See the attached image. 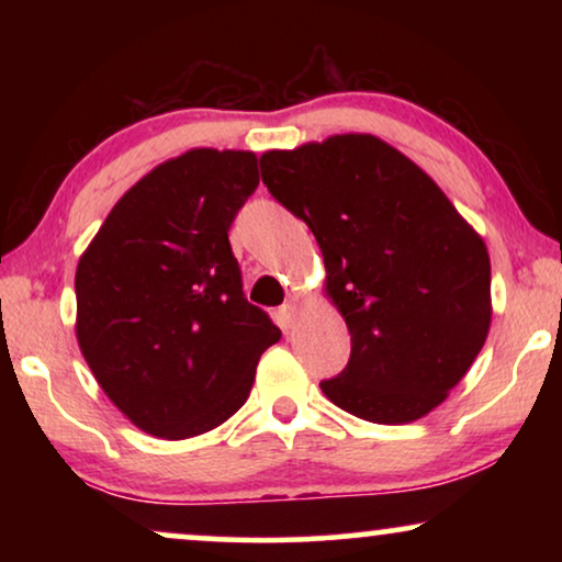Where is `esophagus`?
<instances>
[{"label":"esophagus","instance_id":"34e87169","mask_svg":"<svg viewBox=\"0 0 562 562\" xmlns=\"http://www.w3.org/2000/svg\"><path fill=\"white\" fill-rule=\"evenodd\" d=\"M279 317H281V325L283 327H294V319H296V304L294 302H286L279 310Z\"/></svg>","mask_w":562,"mask_h":562}]
</instances>
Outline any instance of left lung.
Segmentation results:
<instances>
[{
	"label": "left lung",
	"instance_id": "8db88e82",
	"mask_svg": "<svg viewBox=\"0 0 562 562\" xmlns=\"http://www.w3.org/2000/svg\"><path fill=\"white\" fill-rule=\"evenodd\" d=\"M260 176L317 237L325 291L350 329L348 366L319 389L375 425L425 417L486 342V243L417 164L373 135L268 150Z\"/></svg>",
	"mask_w": 562,
	"mask_h": 562
}]
</instances>
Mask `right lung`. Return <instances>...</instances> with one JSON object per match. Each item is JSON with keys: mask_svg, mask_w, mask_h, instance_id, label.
<instances>
[{"mask_svg": "<svg viewBox=\"0 0 562 562\" xmlns=\"http://www.w3.org/2000/svg\"><path fill=\"white\" fill-rule=\"evenodd\" d=\"M250 150L194 148L143 176L76 268V337L112 404L164 440L233 417L281 329L243 294L229 248L258 187Z\"/></svg>", "mask_w": 562, "mask_h": 562, "instance_id": "right-lung-1", "label": "right lung"}]
</instances>
